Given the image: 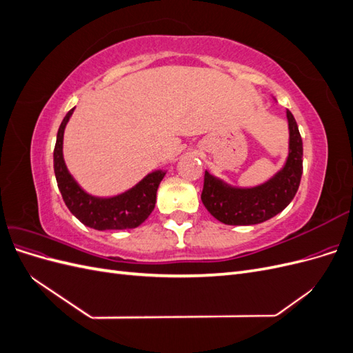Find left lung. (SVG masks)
<instances>
[{
	"label": "left lung",
	"mask_w": 353,
	"mask_h": 353,
	"mask_svg": "<svg viewBox=\"0 0 353 353\" xmlns=\"http://www.w3.org/2000/svg\"><path fill=\"white\" fill-rule=\"evenodd\" d=\"M288 154L284 166L266 183L256 187H232L205 172L201 201L213 218L227 225H254L284 210L296 196L303 172V144L290 110Z\"/></svg>",
	"instance_id": "1"
}]
</instances>
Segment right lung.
<instances>
[{"mask_svg": "<svg viewBox=\"0 0 353 353\" xmlns=\"http://www.w3.org/2000/svg\"><path fill=\"white\" fill-rule=\"evenodd\" d=\"M73 110L74 108L60 123L54 147V174L68 209L83 225L99 231L128 230L141 225L154 209L157 188L166 170H153L132 188L112 197H97L87 193L70 175L63 157V135Z\"/></svg>", "mask_w": 353, "mask_h": 353, "instance_id": "1", "label": "right lung"}]
</instances>
